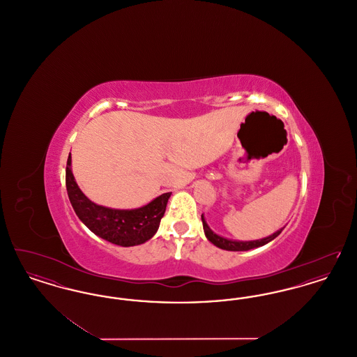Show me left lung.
I'll return each mask as SVG.
<instances>
[{
	"label": "left lung",
	"mask_w": 357,
	"mask_h": 357,
	"mask_svg": "<svg viewBox=\"0 0 357 357\" xmlns=\"http://www.w3.org/2000/svg\"><path fill=\"white\" fill-rule=\"evenodd\" d=\"M202 223H204V234H206L207 239H208L211 243H214L215 246H218L220 249H223V250H230V252H243V250H250V249H255V248L264 246V245H266L268 242H271V241L277 237V236H280V233L282 231V229H281V230L275 231V233L272 234V236L264 238V239H258V241L237 242V241H230V239L220 237V236H217L215 233H213V231L210 230V227L207 226L206 221H204V215H202Z\"/></svg>",
	"instance_id": "8db88e82"
}]
</instances>
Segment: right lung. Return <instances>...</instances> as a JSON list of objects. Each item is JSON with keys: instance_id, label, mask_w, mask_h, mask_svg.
Returning a JSON list of instances; mask_svg holds the SVG:
<instances>
[{"instance_id": "1", "label": "right lung", "mask_w": 357, "mask_h": 357, "mask_svg": "<svg viewBox=\"0 0 357 357\" xmlns=\"http://www.w3.org/2000/svg\"><path fill=\"white\" fill-rule=\"evenodd\" d=\"M66 186L79 220L96 236L126 248L144 243L153 237L165 215L171 195V192H165L153 202L135 210H115L93 204L75 182L70 170V153L66 169Z\"/></svg>"}]
</instances>
